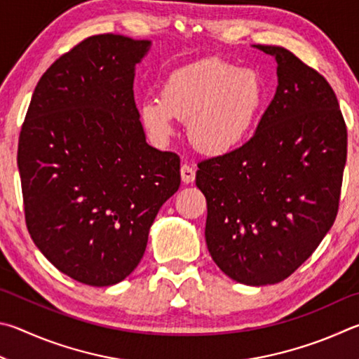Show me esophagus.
<instances>
[{"label":"esophagus","mask_w":359,"mask_h":359,"mask_svg":"<svg viewBox=\"0 0 359 359\" xmlns=\"http://www.w3.org/2000/svg\"><path fill=\"white\" fill-rule=\"evenodd\" d=\"M181 180H183V183L186 184L192 183V181L196 180V170L191 165H187V163H183V165H181Z\"/></svg>","instance_id":"34e87169"}]
</instances>
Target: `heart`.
Wrapping results in <instances>:
<instances>
[{"label":"heart","instance_id":"heart-1","mask_svg":"<svg viewBox=\"0 0 359 359\" xmlns=\"http://www.w3.org/2000/svg\"><path fill=\"white\" fill-rule=\"evenodd\" d=\"M265 99V83L255 69L208 58L170 74L161 97L144 99L140 115L159 138L172 134L175 118L183 119L194 147L206 154H224L249 135Z\"/></svg>","mask_w":359,"mask_h":359}]
</instances>
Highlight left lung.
Wrapping results in <instances>:
<instances>
[{
    "mask_svg": "<svg viewBox=\"0 0 359 359\" xmlns=\"http://www.w3.org/2000/svg\"><path fill=\"white\" fill-rule=\"evenodd\" d=\"M255 47L278 62V90L243 147L198 162L196 184L212 260L260 287L297 271L334 224L347 126L322 74L284 47Z\"/></svg>",
    "mask_w": 359,
    "mask_h": 359,
    "instance_id": "obj_1",
    "label": "left lung"
}]
</instances>
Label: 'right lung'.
I'll use <instances>...</instances> for the list:
<instances>
[{
    "label": "right lung",
    "mask_w": 359,
    "mask_h": 359,
    "mask_svg": "<svg viewBox=\"0 0 359 359\" xmlns=\"http://www.w3.org/2000/svg\"><path fill=\"white\" fill-rule=\"evenodd\" d=\"M151 41L86 37L34 88L18 138L25 221L37 249L74 280L121 282L144 254L180 157L149 147L134 99Z\"/></svg>",
    "instance_id": "right-lung-1"
}]
</instances>
